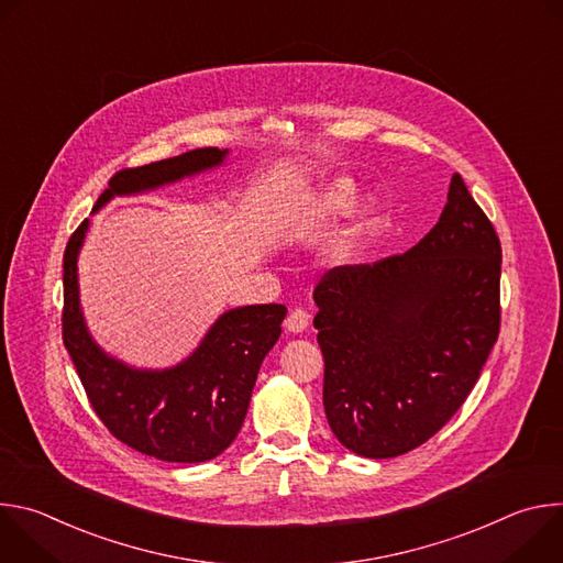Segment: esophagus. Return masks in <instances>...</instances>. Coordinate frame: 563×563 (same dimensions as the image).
Returning a JSON list of instances; mask_svg holds the SVG:
<instances>
[{
    "label": "esophagus",
    "mask_w": 563,
    "mask_h": 563,
    "mask_svg": "<svg viewBox=\"0 0 563 563\" xmlns=\"http://www.w3.org/2000/svg\"><path fill=\"white\" fill-rule=\"evenodd\" d=\"M307 325H309V313H307L305 309L296 307V309H291V311H289V316H287V320H285V328H287V332H291V334H300Z\"/></svg>",
    "instance_id": "1"
}]
</instances>
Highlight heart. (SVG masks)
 <instances>
[{
    "label": "heart",
    "instance_id": "1",
    "mask_svg": "<svg viewBox=\"0 0 563 563\" xmlns=\"http://www.w3.org/2000/svg\"><path fill=\"white\" fill-rule=\"evenodd\" d=\"M356 194V185L350 178H336L334 183H330L323 191H320L311 205H309V216L316 220H328V218H336L341 213H345L354 200ZM358 229L352 231V235H356ZM352 235L341 240L334 250V258L336 261H345L352 254Z\"/></svg>",
    "mask_w": 563,
    "mask_h": 563
}]
</instances>
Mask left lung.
<instances>
[{
    "label": "left lung",
    "mask_w": 563,
    "mask_h": 563,
    "mask_svg": "<svg viewBox=\"0 0 563 563\" xmlns=\"http://www.w3.org/2000/svg\"><path fill=\"white\" fill-rule=\"evenodd\" d=\"M499 235L459 174L419 245L320 278L323 406L347 450L406 454L454 417L499 336Z\"/></svg>",
    "instance_id": "1"
}]
</instances>
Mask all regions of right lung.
I'll use <instances>...</instances> for the list:
<instances>
[{
	"mask_svg": "<svg viewBox=\"0 0 563 563\" xmlns=\"http://www.w3.org/2000/svg\"><path fill=\"white\" fill-rule=\"evenodd\" d=\"M227 148H194L109 180L93 211L115 196H133L220 167ZM89 220L64 252L62 339L87 396L109 432L129 448L172 463H200L224 452L250 408L258 369L280 336L285 305L224 311L196 352L169 369H137L109 356L89 334L79 307L77 254Z\"/></svg>",
	"mask_w": 563,
	"mask_h": 563,
	"instance_id": "add662e5",
	"label": "right lung"
}]
</instances>
